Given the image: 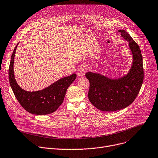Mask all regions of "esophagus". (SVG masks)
Returning a JSON list of instances; mask_svg holds the SVG:
<instances>
[{
	"mask_svg": "<svg viewBox=\"0 0 158 158\" xmlns=\"http://www.w3.org/2000/svg\"><path fill=\"white\" fill-rule=\"evenodd\" d=\"M87 71V67L85 66H81L78 68L77 74L79 77H83V76L85 75V74L86 73Z\"/></svg>",
	"mask_w": 158,
	"mask_h": 158,
	"instance_id": "1",
	"label": "esophagus"
}]
</instances>
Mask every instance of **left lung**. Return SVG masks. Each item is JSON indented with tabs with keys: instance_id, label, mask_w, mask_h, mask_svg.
Returning <instances> with one entry per match:
<instances>
[{
	"instance_id": "obj_1",
	"label": "left lung",
	"mask_w": 158,
	"mask_h": 158,
	"mask_svg": "<svg viewBox=\"0 0 158 158\" xmlns=\"http://www.w3.org/2000/svg\"><path fill=\"white\" fill-rule=\"evenodd\" d=\"M123 38L129 42L133 63L128 73L118 79L88 72L89 99L96 108L103 111H115L130 105L136 99L143 80V60L140 47L124 30H120Z\"/></svg>"
}]
</instances>
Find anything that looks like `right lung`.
I'll return each instance as SVG.
<instances>
[{"mask_svg": "<svg viewBox=\"0 0 158 158\" xmlns=\"http://www.w3.org/2000/svg\"><path fill=\"white\" fill-rule=\"evenodd\" d=\"M19 43L12 54L9 68V80L11 89L21 106L30 113L37 115L52 113L63 103L66 90L76 79L77 75L73 74L60 78L41 90L36 92L24 90L18 85L13 71L15 56Z\"/></svg>", "mask_w": 158, "mask_h": 158, "instance_id": "right-lung-1", "label": "right lung"}]
</instances>
